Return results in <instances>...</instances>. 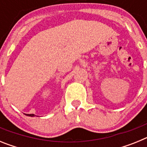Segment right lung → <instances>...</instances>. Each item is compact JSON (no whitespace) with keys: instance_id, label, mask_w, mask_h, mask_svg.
<instances>
[{"instance_id":"right-lung-1","label":"right lung","mask_w":147,"mask_h":147,"mask_svg":"<svg viewBox=\"0 0 147 147\" xmlns=\"http://www.w3.org/2000/svg\"><path fill=\"white\" fill-rule=\"evenodd\" d=\"M26 115H28V116H31V117H34V114H26Z\"/></svg>"}]
</instances>
